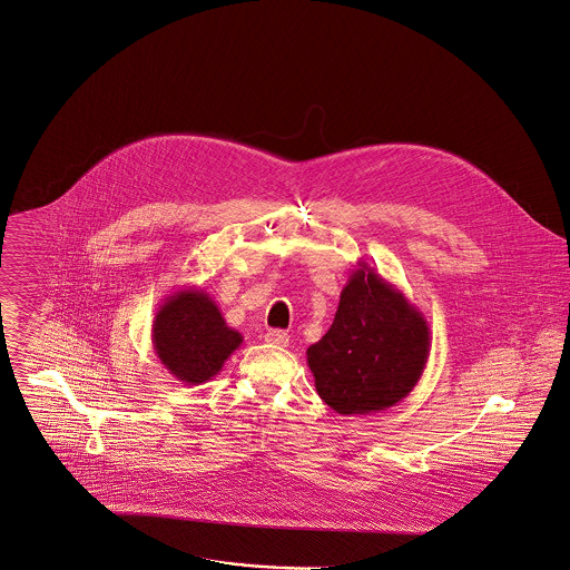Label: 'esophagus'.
Segmentation results:
<instances>
[{
	"mask_svg": "<svg viewBox=\"0 0 570 570\" xmlns=\"http://www.w3.org/2000/svg\"><path fill=\"white\" fill-rule=\"evenodd\" d=\"M264 340L268 343H273V345H288V333H284V331H268L266 335H264Z\"/></svg>",
	"mask_w": 570,
	"mask_h": 570,
	"instance_id": "34e87169",
	"label": "esophagus"
}]
</instances>
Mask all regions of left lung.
<instances>
[{
  "instance_id": "8db88e82",
  "label": "left lung",
  "mask_w": 570,
  "mask_h": 570,
  "mask_svg": "<svg viewBox=\"0 0 570 570\" xmlns=\"http://www.w3.org/2000/svg\"><path fill=\"white\" fill-rule=\"evenodd\" d=\"M425 315L370 264L356 262L331 331L306 350L317 394L337 414H374L401 403L430 358Z\"/></svg>"
}]
</instances>
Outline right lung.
<instances>
[{
	"label": "right lung",
	"mask_w": 570,
	"mask_h": 570,
	"mask_svg": "<svg viewBox=\"0 0 570 570\" xmlns=\"http://www.w3.org/2000/svg\"><path fill=\"white\" fill-rule=\"evenodd\" d=\"M151 345L169 374L187 385H200L223 370L242 345V335L228 328L207 291L187 286L171 293L156 311Z\"/></svg>",
	"instance_id": "right-lung-1"
}]
</instances>
